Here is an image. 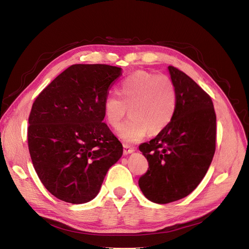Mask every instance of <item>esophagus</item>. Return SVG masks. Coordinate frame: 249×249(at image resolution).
<instances>
[{
  "mask_svg": "<svg viewBox=\"0 0 249 249\" xmlns=\"http://www.w3.org/2000/svg\"><path fill=\"white\" fill-rule=\"evenodd\" d=\"M135 152V148L130 145V144H124V155H129V154H133Z\"/></svg>",
  "mask_w": 249,
  "mask_h": 249,
  "instance_id": "1",
  "label": "esophagus"
}]
</instances>
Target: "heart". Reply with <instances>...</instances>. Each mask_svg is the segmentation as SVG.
Returning a JSON list of instances; mask_svg holds the SVG:
<instances>
[{
	"label": "heart",
	"instance_id": "b5f03b06",
	"mask_svg": "<svg viewBox=\"0 0 249 249\" xmlns=\"http://www.w3.org/2000/svg\"><path fill=\"white\" fill-rule=\"evenodd\" d=\"M118 94H109L104 101L107 123L116 127L129 108L131 116L117 129V136L127 143L141 140L168 126L177 110V90L166 76L136 71L122 82Z\"/></svg>",
	"mask_w": 249,
	"mask_h": 249
}]
</instances>
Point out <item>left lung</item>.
I'll return each instance as SVG.
<instances>
[{
    "label": "left lung",
    "mask_w": 249,
    "mask_h": 249,
    "mask_svg": "<svg viewBox=\"0 0 249 249\" xmlns=\"http://www.w3.org/2000/svg\"><path fill=\"white\" fill-rule=\"evenodd\" d=\"M168 71L177 90V110L171 123L140 152L148 170L139 178L144 196L156 203L182 199L198 186L215 153L216 114L211 97L186 73Z\"/></svg>",
    "instance_id": "left-lung-1"
}]
</instances>
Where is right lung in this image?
Masks as SVG:
<instances>
[{
	"instance_id": "right-lung-1",
	"label": "right lung",
	"mask_w": 249,
	"mask_h": 249,
	"mask_svg": "<svg viewBox=\"0 0 249 249\" xmlns=\"http://www.w3.org/2000/svg\"><path fill=\"white\" fill-rule=\"evenodd\" d=\"M122 69L74 64L36 97L29 116L28 145L47 190L70 203H85L100 192L123 144L103 123V104Z\"/></svg>"
}]
</instances>
